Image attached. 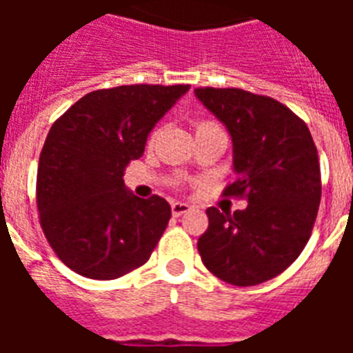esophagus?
Returning a JSON list of instances; mask_svg holds the SVG:
<instances>
[{"label":"esophagus","mask_w":353,"mask_h":353,"mask_svg":"<svg viewBox=\"0 0 353 353\" xmlns=\"http://www.w3.org/2000/svg\"><path fill=\"white\" fill-rule=\"evenodd\" d=\"M188 210H190V205L188 203H183V201H174V203H172V214L176 216H183L185 214V212H188Z\"/></svg>","instance_id":"esophagus-1"}]
</instances>
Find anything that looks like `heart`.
<instances>
[{"label":"heart","mask_w":353,"mask_h":353,"mask_svg":"<svg viewBox=\"0 0 353 353\" xmlns=\"http://www.w3.org/2000/svg\"><path fill=\"white\" fill-rule=\"evenodd\" d=\"M205 126H216V124H212V122H201V124H198V128H205Z\"/></svg>","instance_id":"1"}]
</instances>
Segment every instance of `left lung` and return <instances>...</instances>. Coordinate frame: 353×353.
<instances>
[{
  "label": "left lung",
  "mask_w": 353,
  "mask_h": 353,
  "mask_svg": "<svg viewBox=\"0 0 353 353\" xmlns=\"http://www.w3.org/2000/svg\"><path fill=\"white\" fill-rule=\"evenodd\" d=\"M194 95L227 128L236 179L227 196L247 207L207 209L198 240L205 268L232 285H256L295 262L312 236L321 203V168L312 133L290 108L238 88H199Z\"/></svg>",
  "instance_id": "1"
}]
</instances>
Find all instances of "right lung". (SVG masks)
Listing matches in <instances>:
<instances>
[{
  "mask_svg": "<svg viewBox=\"0 0 353 353\" xmlns=\"http://www.w3.org/2000/svg\"><path fill=\"white\" fill-rule=\"evenodd\" d=\"M190 85H119L91 91L47 133L36 179L40 223L52 251L85 279L113 280L143 265L172 209L124 185L130 161Z\"/></svg>",
  "mask_w": 353,
  "mask_h": 353,
  "instance_id": "1",
  "label": "right lung"
}]
</instances>
